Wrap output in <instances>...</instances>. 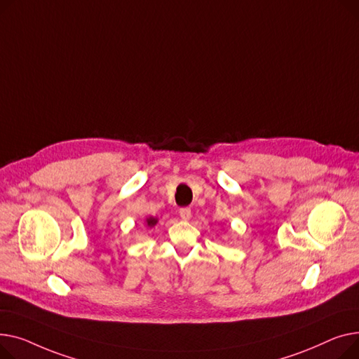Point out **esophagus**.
I'll list each match as a JSON object with an SVG mask.
<instances>
[{
    "label": "esophagus",
    "instance_id": "1",
    "mask_svg": "<svg viewBox=\"0 0 359 359\" xmlns=\"http://www.w3.org/2000/svg\"><path fill=\"white\" fill-rule=\"evenodd\" d=\"M180 216H181V219H182V220L188 222L189 219H191V210H189L188 207L181 208V210H180Z\"/></svg>",
    "mask_w": 359,
    "mask_h": 359
}]
</instances>
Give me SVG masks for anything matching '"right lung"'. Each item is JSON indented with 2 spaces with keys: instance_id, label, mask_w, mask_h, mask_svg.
<instances>
[{
  "instance_id": "1",
  "label": "right lung",
  "mask_w": 359,
  "mask_h": 359,
  "mask_svg": "<svg viewBox=\"0 0 359 359\" xmlns=\"http://www.w3.org/2000/svg\"><path fill=\"white\" fill-rule=\"evenodd\" d=\"M156 223H158V219H156V217H152V216H151V217L146 219V226H147V227H154Z\"/></svg>"
}]
</instances>
